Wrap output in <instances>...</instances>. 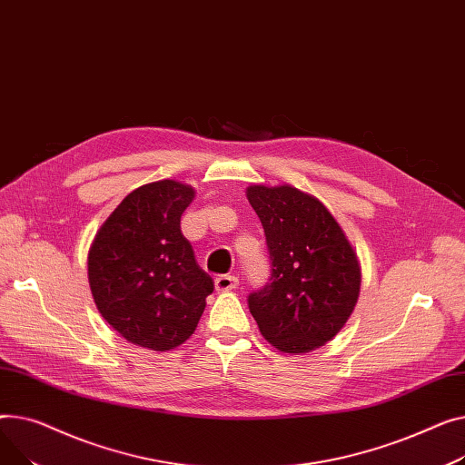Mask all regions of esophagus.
Listing matches in <instances>:
<instances>
[{
	"mask_svg": "<svg viewBox=\"0 0 465 465\" xmlns=\"http://www.w3.org/2000/svg\"><path fill=\"white\" fill-rule=\"evenodd\" d=\"M238 287V278L236 276H217L215 278V291L217 292H227Z\"/></svg>",
	"mask_w": 465,
	"mask_h": 465,
	"instance_id": "34e87169",
	"label": "esophagus"
}]
</instances>
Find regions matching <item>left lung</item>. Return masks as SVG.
Wrapping results in <instances>:
<instances>
[{"mask_svg":"<svg viewBox=\"0 0 465 465\" xmlns=\"http://www.w3.org/2000/svg\"><path fill=\"white\" fill-rule=\"evenodd\" d=\"M245 197L262 223L270 283L248 304L268 343L304 354L345 326L361 294V262L343 229L317 197L289 183H252Z\"/></svg>","mask_w":465,"mask_h":465,"instance_id":"1","label":"left lung"}]
</instances>
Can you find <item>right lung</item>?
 <instances>
[{
  "instance_id": "obj_1",
  "label": "right lung",
  "mask_w": 465,
  "mask_h": 465,
  "mask_svg": "<svg viewBox=\"0 0 465 465\" xmlns=\"http://www.w3.org/2000/svg\"><path fill=\"white\" fill-rule=\"evenodd\" d=\"M195 189L144 183L116 206L88 252V282L103 319L129 343L171 351L195 332L213 282L180 231Z\"/></svg>"
}]
</instances>
